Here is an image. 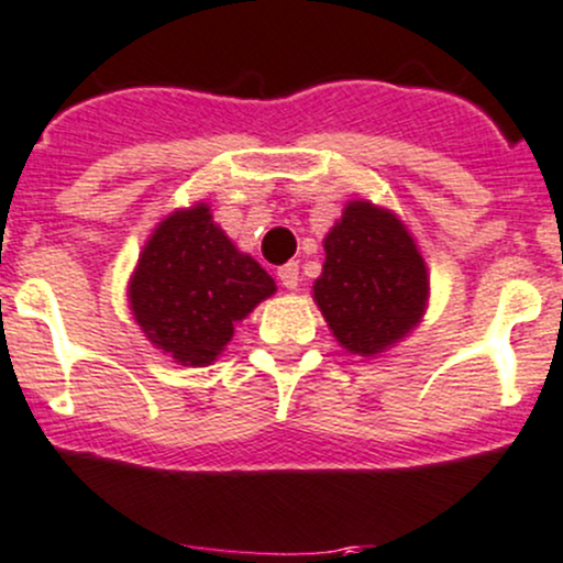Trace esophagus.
<instances>
[{
  "label": "esophagus",
  "mask_w": 563,
  "mask_h": 563,
  "mask_svg": "<svg viewBox=\"0 0 563 563\" xmlns=\"http://www.w3.org/2000/svg\"><path fill=\"white\" fill-rule=\"evenodd\" d=\"M277 277H280L283 288L294 291V288L299 286V264H297V261H288V264H283L280 269H277Z\"/></svg>",
  "instance_id": "esophagus-1"
}]
</instances>
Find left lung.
<instances>
[{"instance_id":"left-lung-1","label":"left lung","mask_w":563,"mask_h":563,"mask_svg":"<svg viewBox=\"0 0 563 563\" xmlns=\"http://www.w3.org/2000/svg\"><path fill=\"white\" fill-rule=\"evenodd\" d=\"M313 299L345 351L376 356L400 343L428 308V266L395 212L349 201L323 240Z\"/></svg>"}]
</instances>
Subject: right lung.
Returning a JSON list of instances; mask_svg holds the SVG:
<instances>
[{
	"label": "right lung",
	"mask_w": 563,
	"mask_h": 563,
	"mask_svg": "<svg viewBox=\"0 0 563 563\" xmlns=\"http://www.w3.org/2000/svg\"><path fill=\"white\" fill-rule=\"evenodd\" d=\"M275 280L240 253L207 203L176 209L141 250L130 310L150 343L179 365H212L236 321L275 294Z\"/></svg>",
	"instance_id": "add662e5"
}]
</instances>
